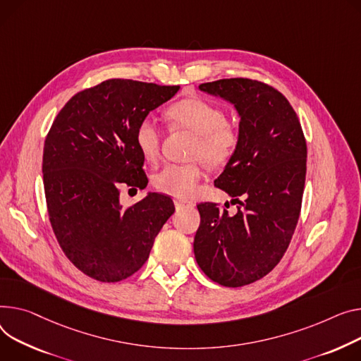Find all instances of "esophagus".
<instances>
[{
    "instance_id": "esophagus-1",
    "label": "esophagus",
    "mask_w": 361,
    "mask_h": 361,
    "mask_svg": "<svg viewBox=\"0 0 361 361\" xmlns=\"http://www.w3.org/2000/svg\"><path fill=\"white\" fill-rule=\"evenodd\" d=\"M174 204H176L177 210L195 207V203H193V202H187V200H181V199H176V200H174Z\"/></svg>"
}]
</instances>
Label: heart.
I'll list each match as a JSON object with an SVG mask.
<instances>
[{
  "instance_id": "obj_1",
  "label": "heart",
  "mask_w": 361,
  "mask_h": 361,
  "mask_svg": "<svg viewBox=\"0 0 361 361\" xmlns=\"http://www.w3.org/2000/svg\"><path fill=\"white\" fill-rule=\"evenodd\" d=\"M166 117L176 128L196 135L193 155L210 165L225 164L238 145L236 130L226 123L222 109L202 99H184L166 110ZM135 143L147 161H157L161 130L151 117L142 118L135 130ZM202 177L197 164H166L154 177L155 187L176 197H190Z\"/></svg>"
}]
</instances>
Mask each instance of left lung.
<instances>
[{
  "label": "left lung",
  "instance_id": "obj_1",
  "mask_svg": "<svg viewBox=\"0 0 361 361\" xmlns=\"http://www.w3.org/2000/svg\"><path fill=\"white\" fill-rule=\"evenodd\" d=\"M199 88L233 104L239 117L238 145L214 180L238 212L197 206L195 257L209 279L239 287L269 274L290 244L305 188L306 142L295 110L273 87L231 78Z\"/></svg>",
  "mask_w": 361,
  "mask_h": 361
}]
</instances>
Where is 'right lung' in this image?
I'll return each instance as SVG.
<instances>
[{"label":"right lung","instance_id":"obj_1","mask_svg":"<svg viewBox=\"0 0 361 361\" xmlns=\"http://www.w3.org/2000/svg\"><path fill=\"white\" fill-rule=\"evenodd\" d=\"M178 90L103 81L75 94L46 136L42 173L51 225L65 255L91 279L114 283L136 273L176 210L170 197L151 191L123 209L120 188L148 185L135 130Z\"/></svg>","mask_w":361,"mask_h":361}]
</instances>
